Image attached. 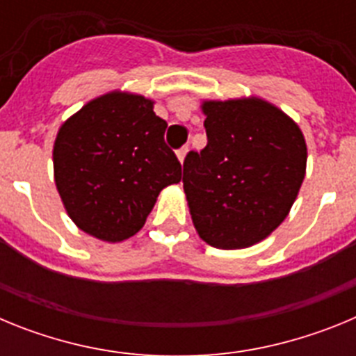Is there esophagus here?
Instances as JSON below:
<instances>
[{"mask_svg": "<svg viewBox=\"0 0 356 356\" xmlns=\"http://www.w3.org/2000/svg\"><path fill=\"white\" fill-rule=\"evenodd\" d=\"M187 153H188V147H181V149L176 151V156H178V160H180L181 163H184V160H185V156H187Z\"/></svg>", "mask_w": 356, "mask_h": 356, "instance_id": "1", "label": "esophagus"}]
</instances>
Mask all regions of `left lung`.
Wrapping results in <instances>:
<instances>
[{
  "instance_id": "left-lung-1",
  "label": "left lung",
  "mask_w": 356,
  "mask_h": 356,
  "mask_svg": "<svg viewBox=\"0 0 356 356\" xmlns=\"http://www.w3.org/2000/svg\"><path fill=\"white\" fill-rule=\"evenodd\" d=\"M209 143L184 162L194 228L219 250H244L285 221L307 172L298 122L259 96L201 99Z\"/></svg>"
}]
</instances>
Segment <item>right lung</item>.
Returning <instances> with one entry per match:
<instances>
[{
  "label": "right lung",
  "instance_id": "right-lung-1",
  "mask_svg": "<svg viewBox=\"0 0 356 356\" xmlns=\"http://www.w3.org/2000/svg\"><path fill=\"white\" fill-rule=\"evenodd\" d=\"M155 99L110 90L65 119L53 144V176L71 221L103 242L139 232L181 165L163 143Z\"/></svg>",
  "mask_w": 356,
  "mask_h": 356
}]
</instances>
